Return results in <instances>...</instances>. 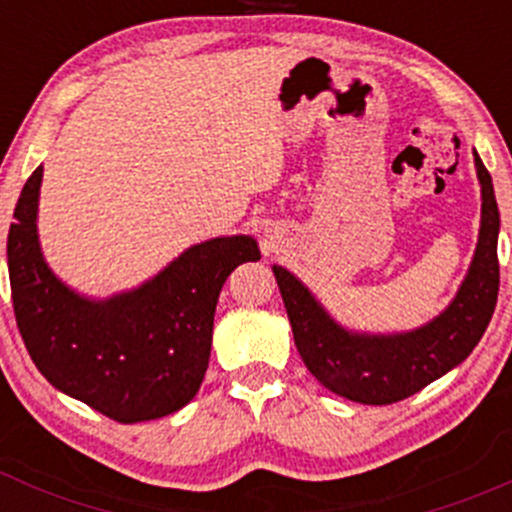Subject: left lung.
I'll return each instance as SVG.
<instances>
[{
    "instance_id": "1",
    "label": "left lung",
    "mask_w": 512,
    "mask_h": 512,
    "mask_svg": "<svg viewBox=\"0 0 512 512\" xmlns=\"http://www.w3.org/2000/svg\"><path fill=\"white\" fill-rule=\"evenodd\" d=\"M481 231L474 262L460 293L443 315L416 332L395 337H361L334 325L330 315L315 303L308 289L274 267L276 284L289 313L296 349L310 373L327 390L351 402L395 404L424 390L440 375L472 354L489 327L498 301V204L489 170L481 163Z\"/></svg>"
}]
</instances>
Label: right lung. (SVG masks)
I'll use <instances>...</instances> for the list:
<instances>
[{
    "mask_svg": "<svg viewBox=\"0 0 512 512\" xmlns=\"http://www.w3.org/2000/svg\"><path fill=\"white\" fill-rule=\"evenodd\" d=\"M43 168L23 185L7 257L23 344L57 390L117 424L161 419L197 395L209 366L216 301L238 264L260 260L248 236L180 255L142 289L91 303L52 276L35 236Z\"/></svg>",
    "mask_w": 512,
    "mask_h": 512,
    "instance_id": "1",
    "label": "right lung"
}]
</instances>
